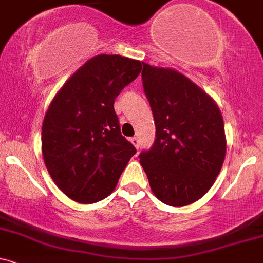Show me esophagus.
<instances>
[{
    "label": "esophagus",
    "instance_id": "obj_1",
    "mask_svg": "<svg viewBox=\"0 0 263 263\" xmlns=\"http://www.w3.org/2000/svg\"><path fill=\"white\" fill-rule=\"evenodd\" d=\"M130 141H132V144L134 145L135 147H137V149H139V147H140V141H139V139H138L137 137L132 138V139H130Z\"/></svg>",
    "mask_w": 263,
    "mask_h": 263
}]
</instances>
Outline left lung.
<instances>
[{
	"label": "left lung",
	"instance_id": "1",
	"mask_svg": "<svg viewBox=\"0 0 263 263\" xmlns=\"http://www.w3.org/2000/svg\"><path fill=\"white\" fill-rule=\"evenodd\" d=\"M143 86L154 114L155 143L139 155L157 199L184 206L211 190L227 153L218 104L174 69L143 63Z\"/></svg>",
	"mask_w": 263,
	"mask_h": 263
}]
</instances>
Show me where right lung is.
Segmentation results:
<instances>
[{
  "instance_id": "right-lung-1",
  "label": "right lung",
  "mask_w": 263,
  "mask_h": 263,
  "mask_svg": "<svg viewBox=\"0 0 263 263\" xmlns=\"http://www.w3.org/2000/svg\"><path fill=\"white\" fill-rule=\"evenodd\" d=\"M139 60L102 54L64 83L46 110L42 153L52 181L77 203L109 196L137 153L123 137L114 100L140 73Z\"/></svg>"
}]
</instances>
